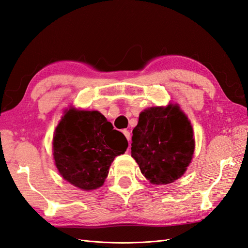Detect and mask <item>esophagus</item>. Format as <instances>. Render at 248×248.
<instances>
[{
	"label": "esophagus",
	"mask_w": 248,
	"mask_h": 248,
	"mask_svg": "<svg viewBox=\"0 0 248 248\" xmlns=\"http://www.w3.org/2000/svg\"><path fill=\"white\" fill-rule=\"evenodd\" d=\"M123 134H124V136H125V138L127 139V140H130V132L128 131V130H126V129H124L123 130Z\"/></svg>",
	"instance_id": "1"
}]
</instances>
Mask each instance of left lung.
<instances>
[{"label":"left lung","mask_w":248,"mask_h":248,"mask_svg":"<svg viewBox=\"0 0 248 248\" xmlns=\"http://www.w3.org/2000/svg\"><path fill=\"white\" fill-rule=\"evenodd\" d=\"M132 133L131 156L150 183L170 184L184 175L194 139L190 121L178 104L141 111Z\"/></svg>","instance_id":"8db88e82"}]
</instances>
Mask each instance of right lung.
Instances as JSON below:
<instances>
[{"label":"right lung","mask_w":248,"mask_h":248,"mask_svg":"<svg viewBox=\"0 0 248 248\" xmlns=\"http://www.w3.org/2000/svg\"><path fill=\"white\" fill-rule=\"evenodd\" d=\"M127 147L124 134L114 129L101 112L74 108L65 110L52 140L60 175L86 191L103 185L111 162Z\"/></svg>","instance_id":"add662e5"}]
</instances>
